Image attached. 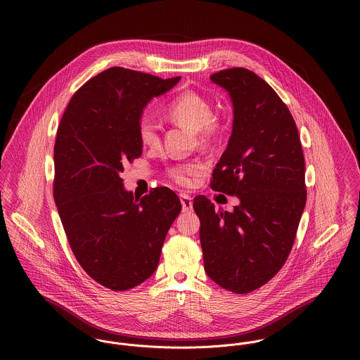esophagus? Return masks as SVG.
<instances>
[{
	"mask_svg": "<svg viewBox=\"0 0 360 360\" xmlns=\"http://www.w3.org/2000/svg\"><path fill=\"white\" fill-rule=\"evenodd\" d=\"M180 202L184 212L193 210V198L188 194H180Z\"/></svg>",
	"mask_w": 360,
	"mask_h": 360,
	"instance_id": "34e87169",
	"label": "esophagus"
}]
</instances>
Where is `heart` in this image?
Here are the masks:
<instances>
[{"label": "heart", "mask_w": 360, "mask_h": 360, "mask_svg": "<svg viewBox=\"0 0 360 360\" xmlns=\"http://www.w3.org/2000/svg\"><path fill=\"white\" fill-rule=\"evenodd\" d=\"M166 116L170 120L197 131L200 140L204 143L210 140L219 129V123L213 117L212 103L197 93H184L173 100L166 109ZM139 136L146 146H154L158 143V129L153 119L147 116L141 117L139 123ZM200 170L201 166L197 163L180 165L172 170V177L180 184H188Z\"/></svg>", "instance_id": "heart-1"}]
</instances>
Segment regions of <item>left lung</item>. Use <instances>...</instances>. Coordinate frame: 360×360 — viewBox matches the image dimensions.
Listing matches in <instances>:
<instances>
[{
    "mask_svg": "<svg viewBox=\"0 0 360 360\" xmlns=\"http://www.w3.org/2000/svg\"><path fill=\"white\" fill-rule=\"evenodd\" d=\"M210 82L233 105L231 136L210 187L240 204L217 212L198 195L193 206L206 274L224 290L248 294L276 276L292 248L307 204L305 159L288 108L263 79L233 68Z\"/></svg>",
    "mask_w": 360,
    "mask_h": 360,
    "instance_id": "1",
    "label": "left lung"
}]
</instances>
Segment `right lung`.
<instances>
[{
    "label": "right lung",
    "mask_w": 360,
    "mask_h": 360,
    "mask_svg": "<svg viewBox=\"0 0 360 360\" xmlns=\"http://www.w3.org/2000/svg\"><path fill=\"white\" fill-rule=\"evenodd\" d=\"M180 77L109 68L70 100L58 127L53 198L70 248L103 287L126 291L154 274L181 204L167 187L137 198L123 187V163L143 154L144 108Z\"/></svg>",
    "instance_id": "right-lung-1"
}]
</instances>
